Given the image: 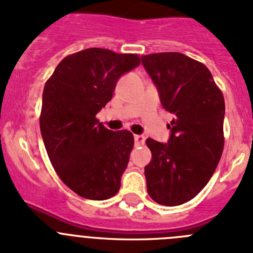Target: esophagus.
<instances>
[{
	"mask_svg": "<svg viewBox=\"0 0 253 253\" xmlns=\"http://www.w3.org/2000/svg\"><path fill=\"white\" fill-rule=\"evenodd\" d=\"M135 145H137V146H141V145L145 144V136L142 135H135Z\"/></svg>",
	"mask_w": 253,
	"mask_h": 253,
	"instance_id": "1",
	"label": "esophagus"
}]
</instances>
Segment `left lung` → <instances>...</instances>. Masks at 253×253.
Instances as JSON below:
<instances>
[{"label": "left lung", "mask_w": 253, "mask_h": 253, "mask_svg": "<svg viewBox=\"0 0 253 253\" xmlns=\"http://www.w3.org/2000/svg\"><path fill=\"white\" fill-rule=\"evenodd\" d=\"M141 63L173 114L168 141L146 140L148 193L160 205H182L205 187L220 160L224 96L205 65L178 52L141 56Z\"/></svg>", "instance_id": "obj_1"}]
</instances>
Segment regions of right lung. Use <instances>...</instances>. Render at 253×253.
<instances>
[{"label":"right lung","instance_id":"1","mask_svg":"<svg viewBox=\"0 0 253 253\" xmlns=\"http://www.w3.org/2000/svg\"><path fill=\"white\" fill-rule=\"evenodd\" d=\"M139 65L137 54L87 48L65 57L45 83L42 137L57 174L79 196L107 200L120 191L133 135L105 128L95 116L121 76Z\"/></svg>","mask_w":253,"mask_h":253}]
</instances>
